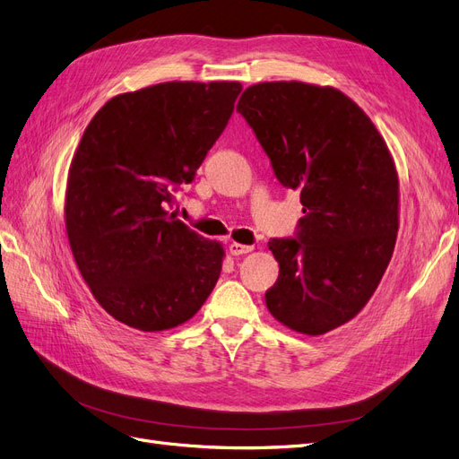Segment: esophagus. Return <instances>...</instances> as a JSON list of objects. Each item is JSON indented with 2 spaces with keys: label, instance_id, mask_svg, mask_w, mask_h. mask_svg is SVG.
Masks as SVG:
<instances>
[{
  "label": "esophagus",
  "instance_id": "34e87169",
  "mask_svg": "<svg viewBox=\"0 0 459 459\" xmlns=\"http://www.w3.org/2000/svg\"><path fill=\"white\" fill-rule=\"evenodd\" d=\"M253 245H243V243H231L230 245V253L233 255V256H241V255H247V253H251L253 251Z\"/></svg>",
  "mask_w": 459,
  "mask_h": 459
}]
</instances>
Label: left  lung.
<instances>
[{
    "instance_id": "8db88e82",
    "label": "left lung",
    "mask_w": 459,
    "mask_h": 459,
    "mask_svg": "<svg viewBox=\"0 0 459 459\" xmlns=\"http://www.w3.org/2000/svg\"><path fill=\"white\" fill-rule=\"evenodd\" d=\"M238 110L280 182L300 193L297 239H272L280 275L270 314L304 335H324L362 310L393 258L400 187L394 159L371 118L337 88L260 82Z\"/></svg>"
}]
</instances>
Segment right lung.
Returning a JSON list of instances; mask_svg holds the SVG:
<instances>
[{"label": "right lung", "instance_id": "1", "mask_svg": "<svg viewBox=\"0 0 459 459\" xmlns=\"http://www.w3.org/2000/svg\"><path fill=\"white\" fill-rule=\"evenodd\" d=\"M239 82H162L118 93L74 151L65 228L93 299L145 333L186 324L212 293L224 245L169 212L224 132Z\"/></svg>", "mask_w": 459, "mask_h": 459}]
</instances>
